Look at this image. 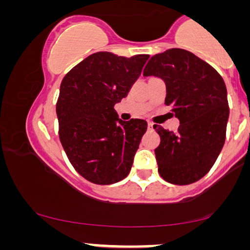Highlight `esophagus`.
I'll list each match as a JSON object with an SVG mask.
<instances>
[{
	"label": "esophagus",
	"mask_w": 250,
	"mask_h": 250,
	"mask_svg": "<svg viewBox=\"0 0 250 250\" xmlns=\"http://www.w3.org/2000/svg\"><path fill=\"white\" fill-rule=\"evenodd\" d=\"M147 125H148V129H153V125H154V124H153V122L148 121V122H147Z\"/></svg>",
	"instance_id": "34e87169"
}]
</instances>
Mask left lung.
<instances>
[{
    "instance_id": "8db88e82",
    "label": "left lung",
    "mask_w": 250,
    "mask_h": 250,
    "mask_svg": "<svg viewBox=\"0 0 250 250\" xmlns=\"http://www.w3.org/2000/svg\"><path fill=\"white\" fill-rule=\"evenodd\" d=\"M144 76L163 79L165 104L180 121L178 131L154 125L159 173L173 185L194 184L210 170L226 142L227 87L220 73L191 52L171 48L150 58Z\"/></svg>"
}]
</instances>
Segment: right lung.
<instances>
[{"label":"right lung","instance_id":"add662e5","mask_svg":"<svg viewBox=\"0 0 250 250\" xmlns=\"http://www.w3.org/2000/svg\"><path fill=\"white\" fill-rule=\"evenodd\" d=\"M148 58L97 52L62 80L56 103L60 142L75 170L93 184H114L131 170L147 122L122 121L114 105L128 95Z\"/></svg>","mask_w":250,"mask_h":250}]
</instances>
